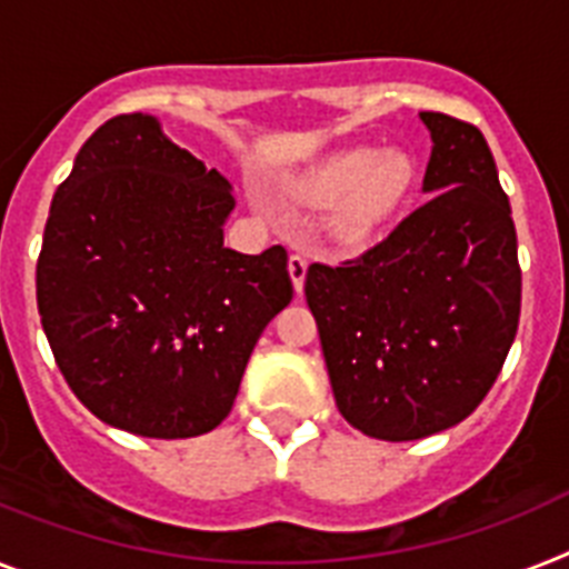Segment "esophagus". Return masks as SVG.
<instances>
[{"mask_svg": "<svg viewBox=\"0 0 569 569\" xmlns=\"http://www.w3.org/2000/svg\"><path fill=\"white\" fill-rule=\"evenodd\" d=\"M307 269L309 260L303 254H292L289 257V274H292L295 292H303V280H307Z\"/></svg>", "mask_w": 569, "mask_h": 569, "instance_id": "obj_1", "label": "esophagus"}]
</instances>
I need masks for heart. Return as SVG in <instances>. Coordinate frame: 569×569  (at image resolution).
Listing matches in <instances>:
<instances>
[{
	"instance_id": "obj_1",
	"label": "heart",
	"mask_w": 569,
	"mask_h": 569,
	"mask_svg": "<svg viewBox=\"0 0 569 569\" xmlns=\"http://www.w3.org/2000/svg\"><path fill=\"white\" fill-rule=\"evenodd\" d=\"M413 184L417 164L405 152L347 147L303 176L300 196L315 204H336L332 228L338 237L361 242L399 213Z\"/></svg>"
}]
</instances>
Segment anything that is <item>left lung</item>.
I'll return each mask as SVG.
<instances>
[{
  "label": "left lung",
  "mask_w": 569,
  "mask_h": 569,
  "mask_svg": "<svg viewBox=\"0 0 569 569\" xmlns=\"http://www.w3.org/2000/svg\"><path fill=\"white\" fill-rule=\"evenodd\" d=\"M422 208L341 266L312 262L307 303L341 417L408 442L462 422L498 379L520 318L509 196L483 132L442 112Z\"/></svg>",
  "instance_id": "left-lung-1"
}]
</instances>
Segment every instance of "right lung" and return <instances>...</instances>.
Segmentation results:
<instances>
[{
  "label": "right lung",
  "instance_id": "add662e5",
  "mask_svg": "<svg viewBox=\"0 0 569 569\" xmlns=\"http://www.w3.org/2000/svg\"><path fill=\"white\" fill-rule=\"evenodd\" d=\"M231 184L114 114L51 199L37 309L71 393L100 422L152 439L213 431L231 413L257 338L295 289L283 246H222Z\"/></svg>",
  "mask_w": 569,
  "mask_h": 569
}]
</instances>
